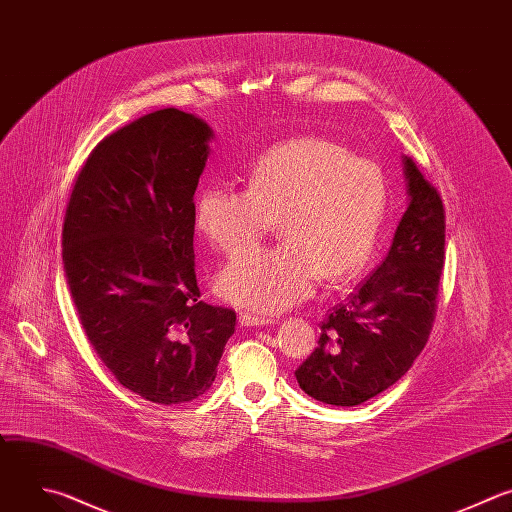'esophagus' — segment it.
<instances>
[{"label": "esophagus", "mask_w": 512, "mask_h": 512, "mask_svg": "<svg viewBox=\"0 0 512 512\" xmlns=\"http://www.w3.org/2000/svg\"><path fill=\"white\" fill-rule=\"evenodd\" d=\"M274 319L270 317H258L252 313H240V325L242 327H264V325H272Z\"/></svg>", "instance_id": "1"}]
</instances>
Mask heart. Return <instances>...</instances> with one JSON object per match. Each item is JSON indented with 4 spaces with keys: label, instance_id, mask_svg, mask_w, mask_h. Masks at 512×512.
I'll return each mask as SVG.
<instances>
[{
    "label": "heart",
    "instance_id": "heart-1",
    "mask_svg": "<svg viewBox=\"0 0 512 512\" xmlns=\"http://www.w3.org/2000/svg\"><path fill=\"white\" fill-rule=\"evenodd\" d=\"M383 169L345 145L296 137L262 153L246 189L208 185L195 199V224L226 254L259 241L278 221L283 244L232 258L218 292L256 313H282L309 298L321 276L347 282L371 262L387 212Z\"/></svg>",
    "mask_w": 512,
    "mask_h": 512
}]
</instances>
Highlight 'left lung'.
Returning a JSON list of instances; mask_svg holds the SVG:
<instances>
[{
    "label": "left lung",
    "mask_w": 512,
    "mask_h": 512,
    "mask_svg": "<svg viewBox=\"0 0 512 512\" xmlns=\"http://www.w3.org/2000/svg\"><path fill=\"white\" fill-rule=\"evenodd\" d=\"M407 206L385 260L321 325L319 347L298 385L331 405H359L393 385L428 343L444 268L446 212L440 191L405 157Z\"/></svg>",
    "instance_id": "obj_1"
}]
</instances>
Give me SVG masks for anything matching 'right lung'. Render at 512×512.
<instances>
[{
    "instance_id": "add662e5",
    "label": "right lung",
    "mask_w": 512,
    "mask_h": 512,
    "mask_svg": "<svg viewBox=\"0 0 512 512\" xmlns=\"http://www.w3.org/2000/svg\"><path fill=\"white\" fill-rule=\"evenodd\" d=\"M210 127L177 109L102 139L66 206L62 262L80 325L129 391L175 405L206 393L236 313L199 300L193 226Z\"/></svg>"
}]
</instances>
